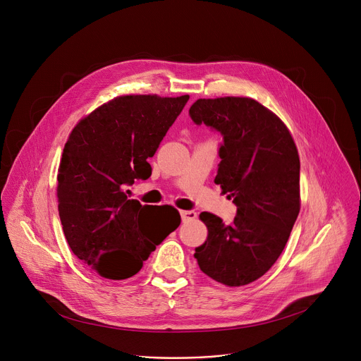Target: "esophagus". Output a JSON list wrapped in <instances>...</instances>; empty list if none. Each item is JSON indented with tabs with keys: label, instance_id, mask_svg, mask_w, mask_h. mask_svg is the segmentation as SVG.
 Listing matches in <instances>:
<instances>
[{
	"label": "esophagus",
	"instance_id": "esophagus-1",
	"mask_svg": "<svg viewBox=\"0 0 361 361\" xmlns=\"http://www.w3.org/2000/svg\"><path fill=\"white\" fill-rule=\"evenodd\" d=\"M181 219L183 221H191V220H195L197 219V213L192 212V210H187V212H181Z\"/></svg>",
	"mask_w": 361,
	"mask_h": 361
}]
</instances>
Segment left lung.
<instances>
[{"mask_svg": "<svg viewBox=\"0 0 361 361\" xmlns=\"http://www.w3.org/2000/svg\"><path fill=\"white\" fill-rule=\"evenodd\" d=\"M194 124L223 135L214 183L237 205L231 226L210 213L205 243L195 248L200 270L213 280L245 286L277 262L300 212V159L281 120L244 97L200 98L188 111Z\"/></svg>", "mask_w": 361, "mask_h": 361, "instance_id": "1", "label": "left lung"}]
</instances>
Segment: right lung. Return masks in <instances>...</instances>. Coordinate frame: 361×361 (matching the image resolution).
I'll list each match as a JSON object with an SVG mask.
<instances>
[{
	"label": "right lung",
	"instance_id": "right-lung-1",
	"mask_svg": "<svg viewBox=\"0 0 361 361\" xmlns=\"http://www.w3.org/2000/svg\"><path fill=\"white\" fill-rule=\"evenodd\" d=\"M188 95H124L81 120L66 142L59 170V213L70 248L97 274L124 280L180 226L166 205H141L128 198L135 180L151 176L148 159L183 111ZM154 209V214H148ZM167 209L172 217L158 219ZM161 226L152 239L149 227Z\"/></svg>",
	"mask_w": 361,
	"mask_h": 361
}]
</instances>
